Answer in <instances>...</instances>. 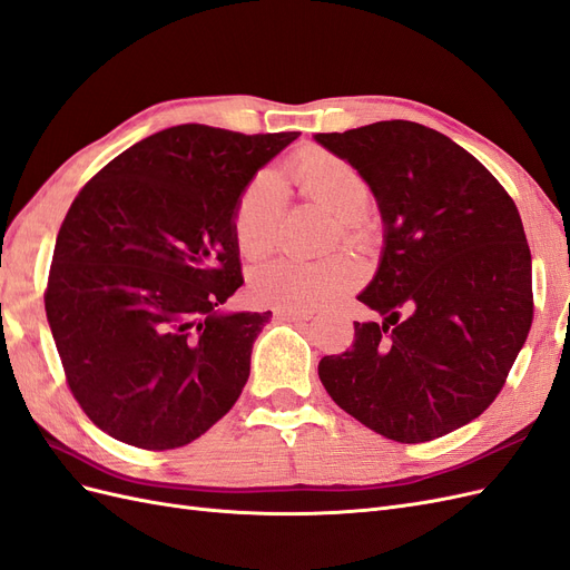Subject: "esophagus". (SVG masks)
Returning <instances> with one entry per match:
<instances>
[{
    "mask_svg": "<svg viewBox=\"0 0 570 570\" xmlns=\"http://www.w3.org/2000/svg\"><path fill=\"white\" fill-rule=\"evenodd\" d=\"M283 321H292V323H304V321H312L314 312H289V308H281L278 314H275Z\"/></svg>",
    "mask_w": 570,
    "mask_h": 570,
    "instance_id": "esophagus-1",
    "label": "esophagus"
}]
</instances>
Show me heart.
I'll return each instance as SVG.
<instances>
[{"mask_svg": "<svg viewBox=\"0 0 570 570\" xmlns=\"http://www.w3.org/2000/svg\"><path fill=\"white\" fill-rule=\"evenodd\" d=\"M287 170L306 202L335 216V239L340 237L347 245L361 243L364 216L373 204V187L356 166L327 149H306L287 161ZM283 216L285 197L278 178L271 174L254 176L237 197L233 212L235 243L243 256L256 262L278 247ZM361 275V264L347 252L321 262L278 258L252 273L249 292L264 306L312 312L356 287Z\"/></svg>", "mask_w": 570, "mask_h": 570, "instance_id": "obj_1", "label": "heart"}]
</instances>
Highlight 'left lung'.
<instances>
[{"label": "left lung", "instance_id": "8db88e82", "mask_svg": "<svg viewBox=\"0 0 570 570\" xmlns=\"http://www.w3.org/2000/svg\"><path fill=\"white\" fill-rule=\"evenodd\" d=\"M373 187L383 262L354 344L323 356L333 402L373 433L419 444L471 423L502 392L532 323V268L513 199L473 154L411 120L318 132Z\"/></svg>", "mask_w": 570, "mask_h": 570}]
</instances>
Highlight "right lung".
<instances>
[{
    "label": "right lung",
    "mask_w": 570,
    "mask_h": 570,
    "mask_svg": "<svg viewBox=\"0 0 570 570\" xmlns=\"http://www.w3.org/2000/svg\"><path fill=\"white\" fill-rule=\"evenodd\" d=\"M297 137L166 128L73 199L45 308L68 390L114 440L176 450L237 402L271 312H220L245 283L233 212L256 170Z\"/></svg>",
    "instance_id": "add662e5"
}]
</instances>
